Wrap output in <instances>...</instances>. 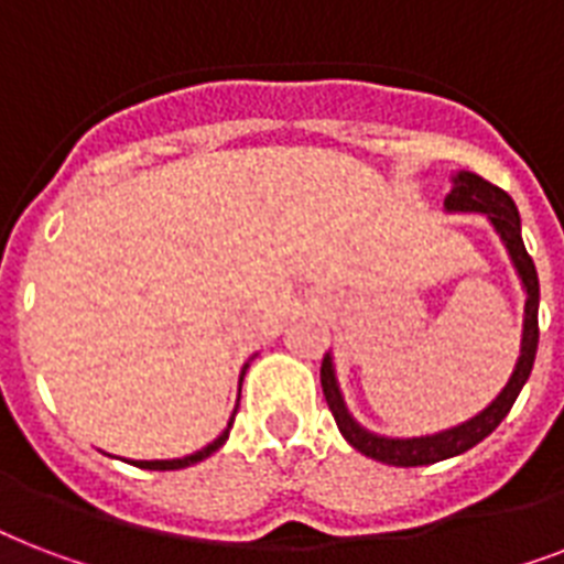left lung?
Segmentation results:
<instances>
[{
  "instance_id": "left-lung-1",
  "label": "left lung",
  "mask_w": 564,
  "mask_h": 564,
  "mask_svg": "<svg viewBox=\"0 0 564 564\" xmlns=\"http://www.w3.org/2000/svg\"><path fill=\"white\" fill-rule=\"evenodd\" d=\"M451 184L454 187L445 195V213H480V216H486V221L495 228V234L507 248L509 260L516 265L518 281H521V290L527 295L521 354H518L516 369L509 375L507 386L498 392V398L486 410L463 421V424L438 430V433H427V436H380L375 430L362 427L360 421L351 415L348 403H345L339 377H336L334 354L327 351L325 360H322V392H325L327 406L334 412L339 433L362 456H371L377 463L398 465V468L442 463V459H451V456H459L465 451H471L474 445H480L482 438L489 436L491 430L498 427L500 421L507 419V412L512 410V403L524 389L527 377L533 371L535 348H539V274H535L533 257L527 254L524 239H521V216H518L516 202L500 187L480 178L477 172H454Z\"/></svg>"
}]
</instances>
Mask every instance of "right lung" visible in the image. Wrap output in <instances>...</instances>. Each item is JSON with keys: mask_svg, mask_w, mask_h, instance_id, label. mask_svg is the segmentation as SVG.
Segmentation results:
<instances>
[{"mask_svg": "<svg viewBox=\"0 0 564 564\" xmlns=\"http://www.w3.org/2000/svg\"><path fill=\"white\" fill-rule=\"evenodd\" d=\"M254 360V357H248V362ZM248 362L242 366V371H239V386H242V377H246V369H248ZM237 406H239V398H237ZM237 406H234V412H230V421H228V427L221 430L219 436L213 438L210 445H204L202 451H195V454H187V456H181V459H128L131 465H137V468H149V471H178V468H189V465L195 463H202V459H207L210 454H216L225 442H228V433H230V424H234V415H237Z\"/></svg>", "mask_w": 564, "mask_h": 564, "instance_id": "right-lung-1", "label": "right lung"}]
</instances>
